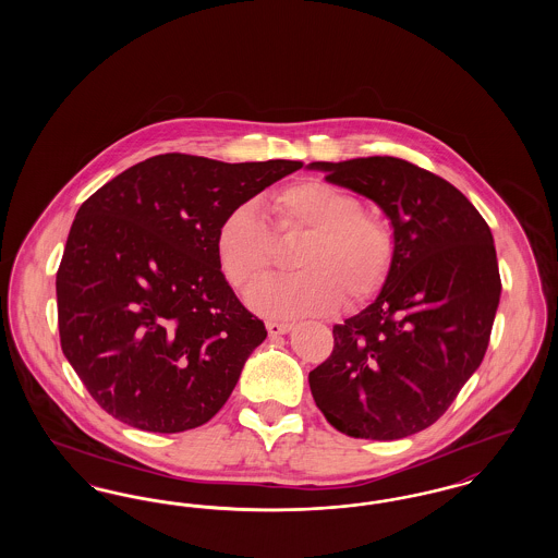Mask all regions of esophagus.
I'll list each match as a JSON object with an SVG mask.
<instances>
[{
    "label": "esophagus",
    "instance_id": "1",
    "mask_svg": "<svg viewBox=\"0 0 558 558\" xmlns=\"http://www.w3.org/2000/svg\"><path fill=\"white\" fill-rule=\"evenodd\" d=\"M292 330V324L289 322H267V332L271 337H278V335H289Z\"/></svg>",
    "mask_w": 558,
    "mask_h": 558
}]
</instances>
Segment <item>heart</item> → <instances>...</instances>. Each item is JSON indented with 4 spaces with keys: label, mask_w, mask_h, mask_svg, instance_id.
Listing matches in <instances>:
<instances>
[{
    "label": "heart",
    "mask_w": 558,
    "mask_h": 558,
    "mask_svg": "<svg viewBox=\"0 0 558 558\" xmlns=\"http://www.w3.org/2000/svg\"><path fill=\"white\" fill-rule=\"evenodd\" d=\"M278 236L305 234L291 278L271 280L248 294V305L267 318H305L335 312L343 294L362 305L385 289L396 264L391 226L349 190L326 180H301L269 198ZM215 257L223 278L251 291L274 267L276 242L253 205L228 213L215 234Z\"/></svg>",
    "instance_id": "heart-1"
}]
</instances>
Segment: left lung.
Wrapping results in <instances>:
<instances>
[{"label": "left lung", "mask_w": 558, "mask_h": 558, "mask_svg": "<svg viewBox=\"0 0 558 558\" xmlns=\"http://www.w3.org/2000/svg\"><path fill=\"white\" fill-rule=\"evenodd\" d=\"M307 169L371 198L396 236L385 289L332 328L330 357L310 372L312 396L349 437L414 435L444 416L487 351L502 292L492 230L458 187L408 160Z\"/></svg>", "instance_id": "obj_1"}]
</instances>
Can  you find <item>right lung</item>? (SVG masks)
Listing matches in <instances>:
<instances>
[{"label": "right lung", "mask_w": 558, "mask_h": 558, "mask_svg": "<svg viewBox=\"0 0 558 558\" xmlns=\"http://www.w3.org/2000/svg\"><path fill=\"white\" fill-rule=\"evenodd\" d=\"M301 160L221 162L169 153L94 192L56 274L60 345L89 396L125 425H205L266 341L215 257L221 219Z\"/></svg>", "instance_id": "add662e5"}]
</instances>
